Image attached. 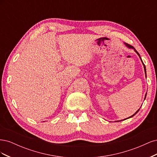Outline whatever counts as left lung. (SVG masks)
<instances>
[{
    "label": "left lung",
    "mask_w": 157,
    "mask_h": 157,
    "mask_svg": "<svg viewBox=\"0 0 157 157\" xmlns=\"http://www.w3.org/2000/svg\"><path fill=\"white\" fill-rule=\"evenodd\" d=\"M124 44H125V45H126V46L128 47V48L134 49V51H135V52H136V53H137V55H138V56H140V59H141V61H142V59H141V57H140V55L139 54V53H138V52H137V50H136V49H135V48H134V47H133L132 46H131L130 44H127V43H124ZM142 63H143V61H142ZM143 65H144V70H145V76H146V68H145V65H144V63H143ZM146 96H147V94H145V98H146ZM140 109H138V110H137V111H136V113H135L134 114V115H132V116H131V117H130L129 118H131V117H134V115H136V113H137V112H138V111H140Z\"/></svg>",
    "instance_id": "obj_1"
}]
</instances>
